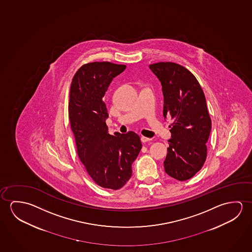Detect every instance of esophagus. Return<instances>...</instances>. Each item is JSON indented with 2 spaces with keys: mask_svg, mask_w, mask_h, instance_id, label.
Instances as JSON below:
<instances>
[{
  "mask_svg": "<svg viewBox=\"0 0 252 252\" xmlns=\"http://www.w3.org/2000/svg\"><path fill=\"white\" fill-rule=\"evenodd\" d=\"M152 138H149V137H145V136H141V141L143 142V143H146V142H149V141H151Z\"/></svg>",
  "mask_w": 252,
  "mask_h": 252,
  "instance_id": "1",
  "label": "esophagus"
}]
</instances>
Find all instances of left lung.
<instances>
[{
    "label": "left lung",
    "mask_w": 252,
    "mask_h": 252,
    "mask_svg": "<svg viewBox=\"0 0 252 252\" xmlns=\"http://www.w3.org/2000/svg\"><path fill=\"white\" fill-rule=\"evenodd\" d=\"M149 67L162 85L164 119L168 116L174 120L164 171L175 180H189L200 171L207 158L206 144L212 123L206 97L197 79L184 66L160 62Z\"/></svg>",
    "instance_id": "1"
}]
</instances>
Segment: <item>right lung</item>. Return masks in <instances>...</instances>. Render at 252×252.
<instances>
[{
	"instance_id": "obj_1",
	"label": "right lung",
	"mask_w": 252,
	"mask_h": 252,
	"mask_svg": "<svg viewBox=\"0 0 252 252\" xmlns=\"http://www.w3.org/2000/svg\"><path fill=\"white\" fill-rule=\"evenodd\" d=\"M124 64L93 62L82 65L72 79L69 99V120L82 164L96 184L117 190L132 175V164L142 144L135 132L108 134L105 93Z\"/></svg>"
}]
</instances>
